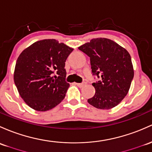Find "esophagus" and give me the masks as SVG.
I'll list each match as a JSON object with an SVG mask.
<instances>
[{"instance_id":"34e87169","label":"esophagus","mask_w":152,"mask_h":152,"mask_svg":"<svg viewBox=\"0 0 152 152\" xmlns=\"http://www.w3.org/2000/svg\"><path fill=\"white\" fill-rule=\"evenodd\" d=\"M75 84L76 86H77L78 87L82 88V87H83V86H85V85L86 84V83H75Z\"/></svg>"}]
</instances>
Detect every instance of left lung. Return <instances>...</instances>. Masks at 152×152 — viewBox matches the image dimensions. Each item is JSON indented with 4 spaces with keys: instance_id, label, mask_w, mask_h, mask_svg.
I'll return each instance as SVG.
<instances>
[{
    "instance_id": "obj_1",
    "label": "left lung",
    "mask_w": 152,
    "mask_h": 152,
    "mask_svg": "<svg viewBox=\"0 0 152 152\" xmlns=\"http://www.w3.org/2000/svg\"><path fill=\"white\" fill-rule=\"evenodd\" d=\"M78 48L90 57L93 75L101 78L92 84L96 93L88 102L100 109L118 105L128 94L134 76L128 50L104 37L92 39Z\"/></svg>"
}]
</instances>
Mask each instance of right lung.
<instances>
[{"label": "right lung", "mask_w": 152, "mask_h": 152, "mask_svg": "<svg viewBox=\"0 0 152 152\" xmlns=\"http://www.w3.org/2000/svg\"><path fill=\"white\" fill-rule=\"evenodd\" d=\"M73 50L54 39L39 40L25 48L16 63L14 80L24 102L39 112L54 108L66 96L65 61Z\"/></svg>", "instance_id": "right-lung-1"}]
</instances>
